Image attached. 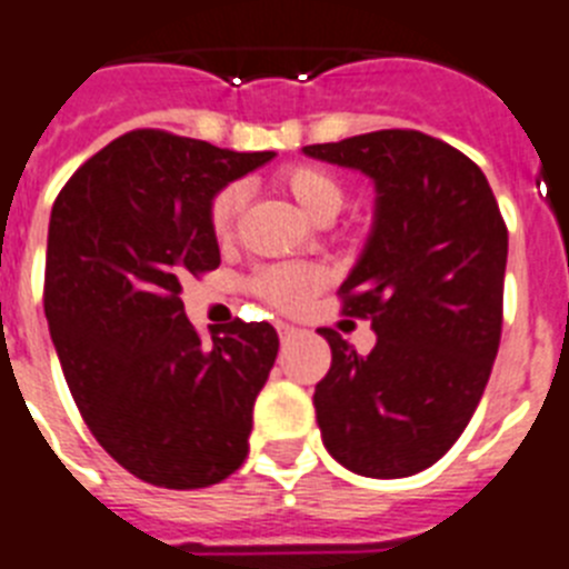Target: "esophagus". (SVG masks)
<instances>
[{
    "instance_id": "1",
    "label": "esophagus",
    "mask_w": 569,
    "mask_h": 569,
    "mask_svg": "<svg viewBox=\"0 0 569 569\" xmlns=\"http://www.w3.org/2000/svg\"><path fill=\"white\" fill-rule=\"evenodd\" d=\"M274 329H277V336H280V338H289L295 332L292 323H286V321H277Z\"/></svg>"
}]
</instances>
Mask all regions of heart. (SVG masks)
<instances>
[{
    "mask_svg": "<svg viewBox=\"0 0 569 569\" xmlns=\"http://www.w3.org/2000/svg\"><path fill=\"white\" fill-rule=\"evenodd\" d=\"M277 184L292 196L295 204L307 213L315 222H329L341 211L343 188L336 176L318 164H289L277 173ZM242 202H246V190L240 184H228L211 199L208 208V226L219 242L228 240L233 233V222L240 217ZM251 292L269 307L292 312L300 309L318 292L321 286V271L303 262H274V266H262L251 274Z\"/></svg>",
    "mask_w": 569,
    "mask_h": 569,
    "instance_id": "1",
    "label": "heart"
}]
</instances>
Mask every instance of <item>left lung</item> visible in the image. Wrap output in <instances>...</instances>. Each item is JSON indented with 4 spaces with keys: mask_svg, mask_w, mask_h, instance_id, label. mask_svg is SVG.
I'll return each mask as SVG.
<instances>
[{
    "mask_svg": "<svg viewBox=\"0 0 569 569\" xmlns=\"http://www.w3.org/2000/svg\"><path fill=\"white\" fill-rule=\"evenodd\" d=\"M303 152L376 184L373 231L338 289L376 347L358 356L321 329L332 347L312 399L323 446L356 475H417L466 431L498 356L509 251L498 199L469 156L417 130Z\"/></svg>",
    "mask_w": 569,
    "mask_h": 569,
    "instance_id": "1",
    "label": "left lung"
}]
</instances>
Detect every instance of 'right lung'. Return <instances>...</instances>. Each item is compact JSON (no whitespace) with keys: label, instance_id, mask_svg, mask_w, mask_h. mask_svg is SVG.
I'll list each match as a JSON object with an SVG mask.
<instances>
[{"label":"right lung","instance_id":"add662e5","mask_svg":"<svg viewBox=\"0 0 569 569\" xmlns=\"http://www.w3.org/2000/svg\"><path fill=\"white\" fill-rule=\"evenodd\" d=\"M271 159L136 130L94 152L51 208L46 318L66 385L107 455L144 483L204 489L248 455L274 327L237 318L204 343L179 295L219 266L213 196Z\"/></svg>","mask_w":569,"mask_h":569}]
</instances>
